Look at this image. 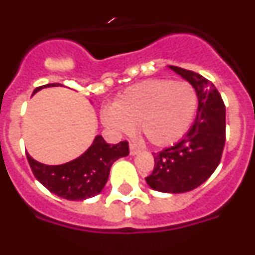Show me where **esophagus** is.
Returning a JSON list of instances; mask_svg holds the SVG:
<instances>
[{"label":"esophagus","instance_id":"1","mask_svg":"<svg viewBox=\"0 0 255 255\" xmlns=\"http://www.w3.org/2000/svg\"><path fill=\"white\" fill-rule=\"evenodd\" d=\"M140 148L139 147H136V145H135V144H130V154L131 155H135V154H138L139 152H140Z\"/></svg>","mask_w":255,"mask_h":255}]
</instances>
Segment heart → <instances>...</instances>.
I'll list each match as a JSON object with an SVG mask.
<instances>
[{"instance_id":"obj_1","label":"heart","mask_w":255,"mask_h":255,"mask_svg":"<svg viewBox=\"0 0 255 255\" xmlns=\"http://www.w3.org/2000/svg\"><path fill=\"white\" fill-rule=\"evenodd\" d=\"M198 107L195 88L185 80L154 78L124 91L114 107L102 112V120L111 129L131 132L134 124L152 145L168 147L186 134Z\"/></svg>"}]
</instances>
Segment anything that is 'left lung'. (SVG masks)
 <instances>
[{
	"instance_id": "1",
	"label": "left lung",
	"mask_w": 255,
	"mask_h": 255,
	"mask_svg": "<svg viewBox=\"0 0 255 255\" xmlns=\"http://www.w3.org/2000/svg\"><path fill=\"white\" fill-rule=\"evenodd\" d=\"M170 69L195 88L197 117L184 139L153 153L154 168L145 180L154 190L176 194L202 185L220 164L226 141V107L213 83L190 70Z\"/></svg>"
}]
</instances>
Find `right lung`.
<instances>
[{
    "instance_id": "obj_1",
    "label": "right lung",
    "mask_w": 255,
    "mask_h": 255,
    "mask_svg": "<svg viewBox=\"0 0 255 255\" xmlns=\"http://www.w3.org/2000/svg\"><path fill=\"white\" fill-rule=\"evenodd\" d=\"M58 83L35 88L33 94L42 88L57 87ZM129 154V143H106L98 135L89 149L74 161L58 166H48L37 162L26 153L30 168L38 181L51 193L69 200H83L100 194L108 180L111 166L116 159Z\"/></svg>"
}]
</instances>
